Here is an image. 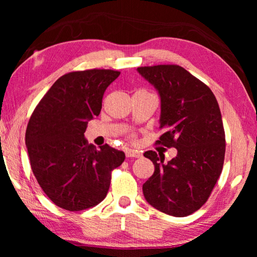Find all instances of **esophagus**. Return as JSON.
Segmentation results:
<instances>
[{
	"mask_svg": "<svg viewBox=\"0 0 257 257\" xmlns=\"http://www.w3.org/2000/svg\"><path fill=\"white\" fill-rule=\"evenodd\" d=\"M125 157L128 158H141L143 157V154H141V151L138 150H135V149H127L125 150Z\"/></svg>",
	"mask_w": 257,
	"mask_h": 257,
	"instance_id": "obj_1",
	"label": "esophagus"
}]
</instances>
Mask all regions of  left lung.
<instances>
[{
    "instance_id": "left-lung-1",
    "label": "left lung",
    "mask_w": 257,
    "mask_h": 257,
    "mask_svg": "<svg viewBox=\"0 0 257 257\" xmlns=\"http://www.w3.org/2000/svg\"><path fill=\"white\" fill-rule=\"evenodd\" d=\"M137 70L160 97L163 134L157 143L177 149L167 163L156 151L145 152L155 166L143 185L145 199L166 214L190 215L209 199L222 172L225 135L219 103L209 87L178 65Z\"/></svg>"
}]
</instances>
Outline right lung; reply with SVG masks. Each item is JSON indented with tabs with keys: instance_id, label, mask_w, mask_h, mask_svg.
Listing matches in <instances>:
<instances>
[{
	"instance_id": "1",
	"label": "right lung",
	"mask_w": 257,
	"mask_h": 257,
	"mask_svg": "<svg viewBox=\"0 0 257 257\" xmlns=\"http://www.w3.org/2000/svg\"><path fill=\"white\" fill-rule=\"evenodd\" d=\"M120 75L90 69L62 76L42 98L25 134L33 173L54 203L68 211L97 205L106 198L110 173L124 154L108 145L96 149L84 136L100 113L103 92Z\"/></svg>"
}]
</instances>
